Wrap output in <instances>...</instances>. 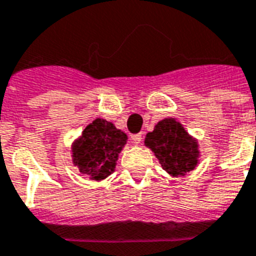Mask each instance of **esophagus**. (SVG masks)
I'll return each mask as SVG.
<instances>
[{
  "instance_id": "1",
  "label": "esophagus",
  "mask_w": 256,
  "mask_h": 256,
  "mask_svg": "<svg viewBox=\"0 0 256 256\" xmlns=\"http://www.w3.org/2000/svg\"><path fill=\"white\" fill-rule=\"evenodd\" d=\"M132 144H136V145H138V144H141V141H142V132H138V134H132Z\"/></svg>"
}]
</instances>
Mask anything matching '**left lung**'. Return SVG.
<instances>
[{"label":"left lung","mask_w":256,"mask_h":256,"mask_svg":"<svg viewBox=\"0 0 256 256\" xmlns=\"http://www.w3.org/2000/svg\"><path fill=\"white\" fill-rule=\"evenodd\" d=\"M145 145L158 158L164 170L173 177L184 176L198 166V140L189 136L184 126L174 118H165L146 134Z\"/></svg>","instance_id":"left-lung-1"}]
</instances>
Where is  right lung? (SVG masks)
<instances>
[{
  "label": "right lung",
  "mask_w": 256,
  "mask_h": 256,
  "mask_svg": "<svg viewBox=\"0 0 256 256\" xmlns=\"http://www.w3.org/2000/svg\"><path fill=\"white\" fill-rule=\"evenodd\" d=\"M128 136L114 124L96 118L72 145V162L90 180L102 181L115 170Z\"/></svg>",
  "instance_id": "add662e5"
}]
</instances>
